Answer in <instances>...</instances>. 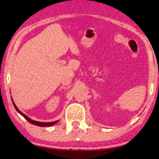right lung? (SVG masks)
<instances>
[{
  "label": "right lung",
  "instance_id": "obj_1",
  "mask_svg": "<svg viewBox=\"0 0 159 159\" xmlns=\"http://www.w3.org/2000/svg\"><path fill=\"white\" fill-rule=\"evenodd\" d=\"M12 103H13V105H14V107H15V109L17 110V111L18 112V113H20V114L22 116L25 118V119L27 120L28 122H29L30 123H31V124H33V125H37V126H41V127H45V126H50V125H55L56 123H57L58 120H56V121H53V122H48V123H42V122H38V121H35V120H31V118H29L28 116H26V115H25L23 114V113H21L20 110L18 109V108L17 107H16V105L15 104V103H14V102L12 101Z\"/></svg>",
  "mask_w": 159,
  "mask_h": 159
}]
</instances>
